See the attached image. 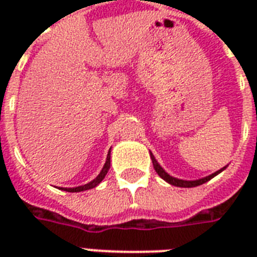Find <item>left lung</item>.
<instances>
[{
  "mask_svg": "<svg viewBox=\"0 0 257 257\" xmlns=\"http://www.w3.org/2000/svg\"><path fill=\"white\" fill-rule=\"evenodd\" d=\"M149 153H151V159H152L153 168H155V171L157 172V175L160 176L163 180H165L167 183L171 184V185H175V187H180V188H193V187H197V185H201V184L209 181V180L213 179L215 176H217L219 173H221L224 169L227 168V165H225L224 168L219 169V171H216L215 173H212V175L205 176V177H203V179H199V180H181V179H177V177H173V176H171L169 173H167V172L163 169V167H161V165L157 163V160L155 159V156H153V153L152 152H149Z\"/></svg>",
  "mask_w": 257,
  "mask_h": 257,
  "instance_id": "1",
  "label": "left lung"
}]
</instances>
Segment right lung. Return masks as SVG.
<instances>
[{"label": "right lung", "instance_id": "right-lung-1", "mask_svg": "<svg viewBox=\"0 0 257 257\" xmlns=\"http://www.w3.org/2000/svg\"><path fill=\"white\" fill-rule=\"evenodd\" d=\"M109 168H110V149H109L108 156H106V161H105L104 167H102V169H101V172L98 173V176H97L96 179L92 180L90 183L85 184V185H80V187H74V188H60V189L66 192H82V191H88V189H92V188L97 187V185L104 180V177L106 176V173H108Z\"/></svg>", "mask_w": 257, "mask_h": 257}]
</instances>
